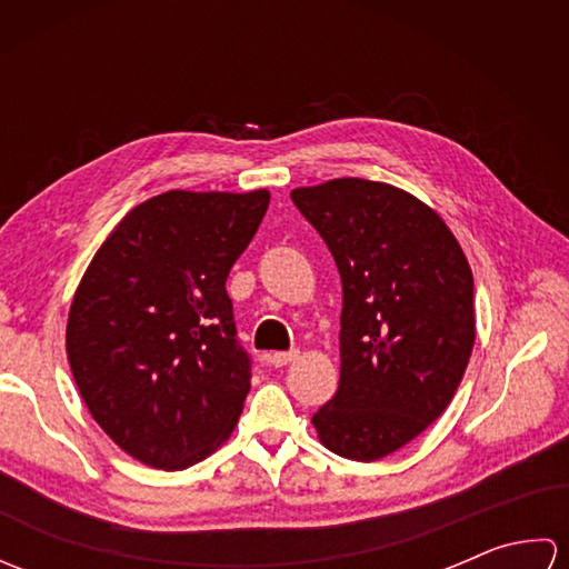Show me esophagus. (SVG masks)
Wrapping results in <instances>:
<instances>
[{"label": "esophagus", "mask_w": 569, "mask_h": 569, "mask_svg": "<svg viewBox=\"0 0 569 569\" xmlns=\"http://www.w3.org/2000/svg\"><path fill=\"white\" fill-rule=\"evenodd\" d=\"M300 357L298 349H293V352H273L269 357V365L271 367H286V365H293V361Z\"/></svg>", "instance_id": "34e87169"}]
</instances>
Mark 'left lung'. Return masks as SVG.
<instances>
[{
    "mask_svg": "<svg viewBox=\"0 0 569 569\" xmlns=\"http://www.w3.org/2000/svg\"><path fill=\"white\" fill-rule=\"evenodd\" d=\"M342 278L340 389L316 416L330 452L377 462L450 406L477 337L475 278L430 204L379 180L291 190Z\"/></svg>",
    "mask_w": 569,
    "mask_h": 569,
    "instance_id": "8db88e82",
    "label": "left lung"
}]
</instances>
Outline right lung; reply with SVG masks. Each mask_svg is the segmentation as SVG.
I'll return each instance as SVG.
<instances>
[{"label": "right lung", "mask_w": 569, "mask_h": 569, "mask_svg": "<svg viewBox=\"0 0 569 569\" xmlns=\"http://www.w3.org/2000/svg\"><path fill=\"white\" fill-rule=\"evenodd\" d=\"M168 190L131 208L72 296L66 349L90 416L129 457L188 469L232 435L251 389L224 281L269 208Z\"/></svg>", "instance_id": "obj_1"}]
</instances>
